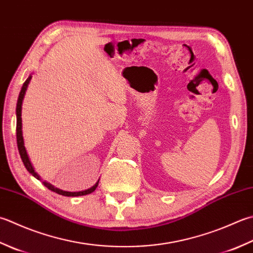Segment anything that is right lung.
<instances>
[{"instance_id":"right-lung-1","label":"right lung","mask_w":253,"mask_h":253,"mask_svg":"<svg viewBox=\"0 0 253 253\" xmlns=\"http://www.w3.org/2000/svg\"><path fill=\"white\" fill-rule=\"evenodd\" d=\"M32 80V76H29L27 78V80L24 82L23 86H22V90L19 92V95H18V100H17V105H16V139H17V148H18V152H19V156L22 158V161L24 163L25 168H26L27 171L31 173L32 175H34L36 177L37 180H42L41 176H39L36 172H35L34 168L32 166L31 161H29V158L28 155L26 152V149H25V146H24V139H23V131H22V104H23V100H24V96H25V93H26V90L28 87V84ZM100 181V180H98ZM98 181L94 184L91 189H87L85 191H80V192H67V191H62V190H59L57 187H54L53 185H51L50 183H47L46 181H43V185L47 187L52 192H56L58 194L63 195V196H82V195H86V194H90V193L94 192L96 190V187L98 185Z\"/></svg>"}]
</instances>
